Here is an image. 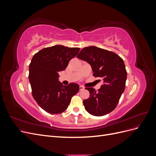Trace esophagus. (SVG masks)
Instances as JSON below:
<instances>
[{"label": "esophagus", "instance_id": "1", "mask_svg": "<svg viewBox=\"0 0 156 156\" xmlns=\"http://www.w3.org/2000/svg\"><path fill=\"white\" fill-rule=\"evenodd\" d=\"M79 89H80V90H83L84 89V87H83V86H80L79 87Z\"/></svg>", "mask_w": 156, "mask_h": 156}]
</instances>
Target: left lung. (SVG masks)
I'll list each match as a JSON object with an SVG mask.
<instances>
[{"label": "left lung", "instance_id": "1", "mask_svg": "<svg viewBox=\"0 0 156 156\" xmlns=\"http://www.w3.org/2000/svg\"><path fill=\"white\" fill-rule=\"evenodd\" d=\"M77 57L88 62L94 76L101 77L103 81L98 91L92 87L85 88L90 92V97L83 101L86 111L96 116L111 112L125 90L127 72L124 60L113 52L96 46L84 48Z\"/></svg>", "mask_w": 156, "mask_h": 156}]
</instances>
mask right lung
<instances>
[{
  "instance_id": "obj_1",
  "label": "right lung",
  "mask_w": 156,
  "mask_h": 156,
  "mask_svg": "<svg viewBox=\"0 0 156 156\" xmlns=\"http://www.w3.org/2000/svg\"><path fill=\"white\" fill-rule=\"evenodd\" d=\"M79 50L56 45L33 56L29 75L32 96L38 105L50 114H60L66 110L71 99L79 90L77 83L65 86L58 81V72L66 68Z\"/></svg>"
}]
</instances>
